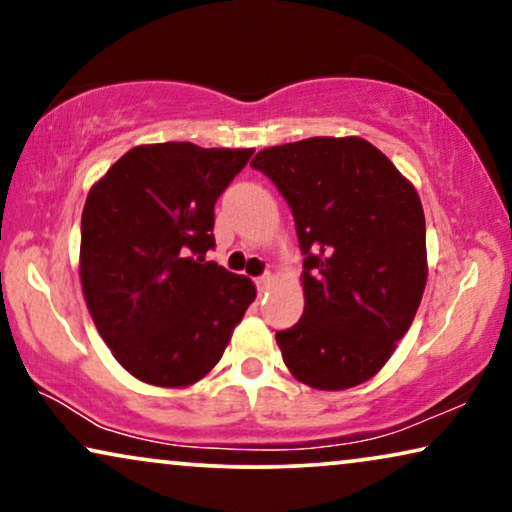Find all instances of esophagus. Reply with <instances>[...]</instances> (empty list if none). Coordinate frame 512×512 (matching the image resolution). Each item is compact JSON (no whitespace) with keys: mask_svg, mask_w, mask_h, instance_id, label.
Returning a JSON list of instances; mask_svg holds the SVG:
<instances>
[{"mask_svg":"<svg viewBox=\"0 0 512 512\" xmlns=\"http://www.w3.org/2000/svg\"><path fill=\"white\" fill-rule=\"evenodd\" d=\"M272 279H275V277H272L270 275V272H265V275H261V277H258L256 279V286H258V291H268L270 289V284H272Z\"/></svg>","mask_w":512,"mask_h":512,"instance_id":"obj_1","label":"esophagus"}]
</instances>
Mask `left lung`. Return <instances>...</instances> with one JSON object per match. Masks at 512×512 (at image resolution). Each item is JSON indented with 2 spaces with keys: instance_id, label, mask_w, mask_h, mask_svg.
Instances as JSON below:
<instances>
[{
  "instance_id": "8db88e82",
  "label": "left lung",
  "mask_w": 512,
  "mask_h": 512,
  "mask_svg": "<svg viewBox=\"0 0 512 512\" xmlns=\"http://www.w3.org/2000/svg\"><path fill=\"white\" fill-rule=\"evenodd\" d=\"M289 202L305 310L277 333L286 368L321 391L380 373L426 286V223L415 186L361 137H310L251 160Z\"/></svg>"
}]
</instances>
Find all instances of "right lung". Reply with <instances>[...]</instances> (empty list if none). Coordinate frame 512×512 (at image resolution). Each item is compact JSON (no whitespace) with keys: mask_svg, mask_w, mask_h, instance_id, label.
Segmentation results:
<instances>
[{"mask_svg":"<svg viewBox=\"0 0 512 512\" xmlns=\"http://www.w3.org/2000/svg\"><path fill=\"white\" fill-rule=\"evenodd\" d=\"M254 149H130L90 188L81 286L114 359L153 387H188L223 356L256 286L205 254L214 205Z\"/></svg>","mask_w":512,"mask_h":512,"instance_id":"obj_1","label":"right lung"}]
</instances>
